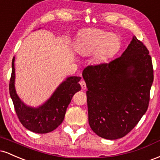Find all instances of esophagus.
Listing matches in <instances>:
<instances>
[{
  "label": "esophagus",
  "instance_id": "34e87169",
  "mask_svg": "<svg viewBox=\"0 0 160 160\" xmlns=\"http://www.w3.org/2000/svg\"><path fill=\"white\" fill-rule=\"evenodd\" d=\"M80 86H81V88L82 90H86V82L84 80H81V81L80 82Z\"/></svg>",
  "mask_w": 160,
  "mask_h": 160
}]
</instances>
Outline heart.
<instances>
[{"label": "heart", "mask_w": 160, "mask_h": 160, "mask_svg": "<svg viewBox=\"0 0 160 160\" xmlns=\"http://www.w3.org/2000/svg\"><path fill=\"white\" fill-rule=\"evenodd\" d=\"M74 47L80 56H87L92 53L93 62L101 64L120 50L121 40L117 34L105 31L86 29L79 34Z\"/></svg>", "instance_id": "heart-1"}]
</instances>
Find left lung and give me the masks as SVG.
<instances>
[{
  "label": "left lung",
  "instance_id": "left-lung-1",
  "mask_svg": "<svg viewBox=\"0 0 160 160\" xmlns=\"http://www.w3.org/2000/svg\"><path fill=\"white\" fill-rule=\"evenodd\" d=\"M89 123L103 138L116 140L131 131L146 113L153 70L149 51L133 36L122 56L86 67Z\"/></svg>",
  "mask_w": 160,
  "mask_h": 160
}]
</instances>
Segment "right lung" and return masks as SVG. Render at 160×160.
<instances>
[{
  "mask_svg": "<svg viewBox=\"0 0 160 160\" xmlns=\"http://www.w3.org/2000/svg\"><path fill=\"white\" fill-rule=\"evenodd\" d=\"M14 62L15 57L12 61V74L9 90L18 118L25 128L33 132H50L63 122L71 98L77 92L81 90V86L78 83L81 78L68 77L56 88L50 98L43 104L37 108L30 107L24 103L16 93Z\"/></svg>",
  "mask_w": 160,
  "mask_h": 160,
  "instance_id": "obj_1",
  "label": "right lung"
}]
</instances>
